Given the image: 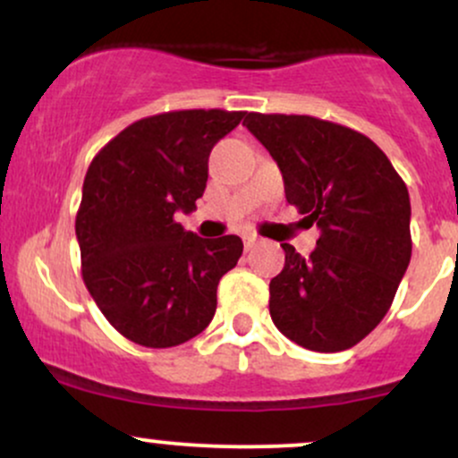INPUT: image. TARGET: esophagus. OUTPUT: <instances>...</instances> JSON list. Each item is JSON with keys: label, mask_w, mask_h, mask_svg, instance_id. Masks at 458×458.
Returning a JSON list of instances; mask_svg holds the SVG:
<instances>
[{"label": "esophagus", "mask_w": 458, "mask_h": 458, "mask_svg": "<svg viewBox=\"0 0 458 458\" xmlns=\"http://www.w3.org/2000/svg\"><path fill=\"white\" fill-rule=\"evenodd\" d=\"M260 236L259 234H251V233H247L245 236H243V243H245V250H251V247H256L260 243Z\"/></svg>", "instance_id": "1"}]
</instances>
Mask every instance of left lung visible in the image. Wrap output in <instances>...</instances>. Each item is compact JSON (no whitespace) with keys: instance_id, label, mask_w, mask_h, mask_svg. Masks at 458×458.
<instances>
[{"instance_id":"1","label":"left lung","mask_w":458,"mask_h":458,"mask_svg":"<svg viewBox=\"0 0 458 458\" xmlns=\"http://www.w3.org/2000/svg\"><path fill=\"white\" fill-rule=\"evenodd\" d=\"M243 124L280 165L288 204L320 228L308 259L282 245L273 323L303 349H351L386 317L411 260L407 185L360 131L295 114L250 112Z\"/></svg>"}]
</instances>
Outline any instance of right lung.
Wrapping results in <instances>:
<instances>
[{"instance_id": "obj_1", "label": "right lung", "mask_w": 458, "mask_h": 458, "mask_svg": "<svg viewBox=\"0 0 458 458\" xmlns=\"http://www.w3.org/2000/svg\"><path fill=\"white\" fill-rule=\"evenodd\" d=\"M245 112L181 109L141 118L98 150L83 181L75 233L81 276L112 327L167 349L208 327L217 284L243 254L234 234L202 239L176 222L208 178V155Z\"/></svg>"}]
</instances>
